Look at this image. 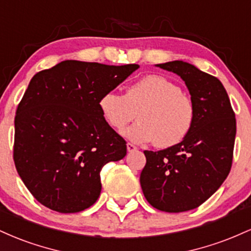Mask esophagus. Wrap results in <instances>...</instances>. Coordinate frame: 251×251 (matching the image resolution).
Listing matches in <instances>:
<instances>
[{
  "instance_id": "esophagus-1",
  "label": "esophagus",
  "mask_w": 251,
  "mask_h": 251,
  "mask_svg": "<svg viewBox=\"0 0 251 251\" xmlns=\"http://www.w3.org/2000/svg\"><path fill=\"white\" fill-rule=\"evenodd\" d=\"M126 146H127V151H128V152H134V151H137V148H135L133 144L128 143Z\"/></svg>"
}]
</instances>
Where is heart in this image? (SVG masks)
I'll return each instance as SVG.
<instances>
[{"label": "heart", "instance_id": "heart-1", "mask_svg": "<svg viewBox=\"0 0 251 251\" xmlns=\"http://www.w3.org/2000/svg\"><path fill=\"white\" fill-rule=\"evenodd\" d=\"M100 113L116 131L142 145L154 142L158 148H171L183 142L195 124V107L177 83L166 76L150 74L132 83L124 94L108 91L98 101Z\"/></svg>", "mask_w": 251, "mask_h": 251}]
</instances>
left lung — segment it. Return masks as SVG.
<instances>
[{
  "instance_id": "8db88e82",
  "label": "left lung",
  "mask_w": 251,
  "mask_h": 251,
  "mask_svg": "<svg viewBox=\"0 0 251 251\" xmlns=\"http://www.w3.org/2000/svg\"><path fill=\"white\" fill-rule=\"evenodd\" d=\"M185 82L195 107V124L183 142L160 151H144L140 174L144 196L155 209H196L220 189L231 169L236 119L217 77L181 60L155 65Z\"/></svg>"
}]
</instances>
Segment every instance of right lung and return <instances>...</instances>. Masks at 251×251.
Segmentation results:
<instances>
[{"label": "right lung", "mask_w": 251, "mask_h": 251, "mask_svg": "<svg viewBox=\"0 0 251 251\" xmlns=\"http://www.w3.org/2000/svg\"><path fill=\"white\" fill-rule=\"evenodd\" d=\"M138 68L66 60L31 77L17 106L14 162L42 205L71 214L99 198L100 171L125 157L126 142L98 101Z\"/></svg>", "instance_id": "add662e5"}]
</instances>
